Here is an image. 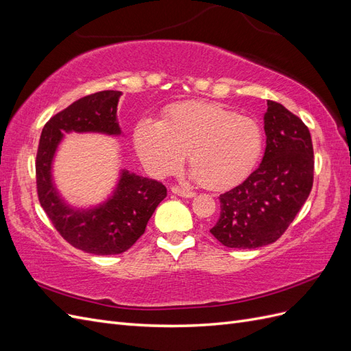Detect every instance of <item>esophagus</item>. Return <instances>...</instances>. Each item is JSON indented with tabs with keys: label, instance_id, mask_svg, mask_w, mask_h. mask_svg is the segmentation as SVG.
<instances>
[{
	"label": "esophagus",
	"instance_id": "esophagus-1",
	"mask_svg": "<svg viewBox=\"0 0 351 351\" xmlns=\"http://www.w3.org/2000/svg\"><path fill=\"white\" fill-rule=\"evenodd\" d=\"M171 192L177 196H182V197H195V192H192V190H186V189H182V187H173Z\"/></svg>",
	"mask_w": 351,
	"mask_h": 351
}]
</instances>
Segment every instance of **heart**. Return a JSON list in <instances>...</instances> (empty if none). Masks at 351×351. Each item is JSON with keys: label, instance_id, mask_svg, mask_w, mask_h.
Wrapping results in <instances>:
<instances>
[{"label": "heart", "instance_id": "b5f03b06", "mask_svg": "<svg viewBox=\"0 0 351 351\" xmlns=\"http://www.w3.org/2000/svg\"><path fill=\"white\" fill-rule=\"evenodd\" d=\"M134 147L147 171L165 174L189 152L192 177L205 187L239 183L263 151L261 124L212 102L192 101L169 107L162 121L145 119L134 129Z\"/></svg>", "mask_w": 351, "mask_h": 351}]
</instances>
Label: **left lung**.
I'll use <instances>...</instances> for the list:
<instances>
[{
    "label": "left lung",
    "mask_w": 351,
    "mask_h": 351,
    "mask_svg": "<svg viewBox=\"0 0 351 351\" xmlns=\"http://www.w3.org/2000/svg\"><path fill=\"white\" fill-rule=\"evenodd\" d=\"M263 130L267 147L261 165L219 196L221 214L210 232L227 247L256 249L277 241L312 190L313 146L304 123L268 101Z\"/></svg>",
    "instance_id": "left-lung-1"
}]
</instances>
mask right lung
Instances as JSON below:
<instances>
[{
    "label": "right lung",
    "mask_w": 351,
    "mask_h": 351,
    "mask_svg": "<svg viewBox=\"0 0 351 351\" xmlns=\"http://www.w3.org/2000/svg\"><path fill=\"white\" fill-rule=\"evenodd\" d=\"M120 90H102L73 102L56 114L40 133L36 155V186L40 206L61 237L92 254H119L129 250L146 228L156 206L167 196L162 183L121 168L111 195L89 208L71 206L58 192L52 164L64 133L121 136L117 120Z\"/></svg>",
    "instance_id": "add662e5"
}]
</instances>
